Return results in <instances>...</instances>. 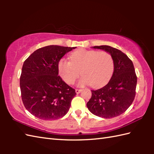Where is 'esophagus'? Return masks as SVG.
Here are the masks:
<instances>
[{"instance_id": "obj_1", "label": "esophagus", "mask_w": 154, "mask_h": 154, "mask_svg": "<svg viewBox=\"0 0 154 154\" xmlns=\"http://www.w3.org/2000/svg\"><path fill=\"white\" fill-rule=\"evenodd\" d=\"M81 91V89H75V93H76L77 94L80 93Z\"/></svg>"}]
</instances>
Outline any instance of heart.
Here are the masks:
<instances>
[{
  "mask_svg": "<svg viewBox=\"0 0 154 154\" xmlns=\"http://www.w3.org/2000/svg\"><path fill=\"white\" fill-rule=\"evenodd\" d=\"M70 60L58 62V73L65 83L73 84L81 74L79 85L90 84L93 87L105 85L112 77L114 63L112 55L105 51L79 49L70 55Z\"/></svg>",
  "mask_w": 154,
  "mask_h": 154,
  "instance_id": "1",
  "label": "heart"
}]
</instances>
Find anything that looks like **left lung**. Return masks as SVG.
Returning a JSON list of instances; mask_svg holds the SVG:
<instances>
[{
	"label": "left lung",
	"instance_id": "1",
	"mask_svg": "<svg viewBox=\"0 0 154 154\" xmlns=\"http://www.w3.org/2000/svg\"><path fill=\"white\" fill-rule=\"evenodd\" d=\"M93 48L110 53L114 68L107 85L99 89L91 90L92 96L87 106L94 115L111 119L124 113L132 104L136 95L137 76L132 60L120 50L109 45Z\"/></svg>",
	"mask_w": 154,
	"mask_h": 154
}]
</instances>
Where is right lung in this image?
<instances>
[{"mask_svg": "<svg viewBox=\"0 0 154 154\" xmlns=\"http://www.w3.org/2000/svg\"><path fill=\"white\" fill-rule=\"evenodd\" d=\"M76 47L48 45L33 52L23 64L20 87L23 104L38 119L50 120L67 114L76 93L58 76V62Z\"/></svg>", "mask_w": 154, "mask_h": 154, "instance_id": "right-lung-1", "label": "right lung"}]
</instances>
